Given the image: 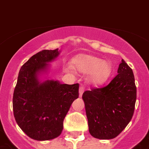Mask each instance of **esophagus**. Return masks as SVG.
Wrapping results in <instances>:
<instances>
[{
  "label": "esophagus",
  "instance_id": "esophagus-1",
  "mask_svg": "<svg viewBox=\"0 0 149 149\" xmlns=\"http://www.w3.org/2000/svg\"><path fill=\"white\" fill-rule=\"evenodd\" d=\"M84 91H85V88H84V86H81L80 87H79V96H80V97H82V94H83V92H84Z\"/></svg>",
  "mask_w": 149,
  "mask_h": 149
}]
</instances>
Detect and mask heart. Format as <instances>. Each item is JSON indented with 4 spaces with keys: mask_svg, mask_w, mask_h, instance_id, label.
<instances>
[{
    "mask_svg": "<svg viewBox=\"0 0 149 149\" xmlns=\"http://www.w3.org/2000/svg\"><path fill=\"white\" fill-rule=\"evenodd\" d=\"M72 65L79 72L90 73V82L94 86H102L105 83L113 72V63L108 60L89 54H80L72 60Z\"/></svg>",
    "mask_w": 149,
    "mask_h": 149,
    "instance_id": "1",
    "label": "heart"
}]
</instances>
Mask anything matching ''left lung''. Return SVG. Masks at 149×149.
<instances>
[{
  "mask_svg": "<svg viewBox=\"0 0 149 149\" xmlns=\"http://www.w3.org/2000/svg\"><path fill=\"white\" fill-rule=\"evenodd\" d=\"M117 73L107 86L86 91L82 95L88 130L96 139L117 137L130 123L134 113L136 101L134 75L123 59Z\"/></svg>",
  "mask_w": 149,
  "mask_h": 149,
  "instance_id": "left-lung-1",
  "label": "left lung"
}]
</instances>
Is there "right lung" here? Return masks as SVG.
Instances as JSON below:
<instances>
[{"mask_svg": "<svg viewBox=\"0 0 149 149\" xmlns=\"http://www.w3.org/2000/svg\"><path fill=\"white\" fill-rule=\"evenodd\" d=\"M60 51L43 50L31 57L19 72L13 97L18 126L29 137L38 141L53 139L63 130V120L79 97V84H61L57 80L42 82L38 75L47 72Z\"/></svg>", "mask_w": 149, "mask_h": 149, "instance_id": "obj_1", "label": "right lung"}]
</instances>
